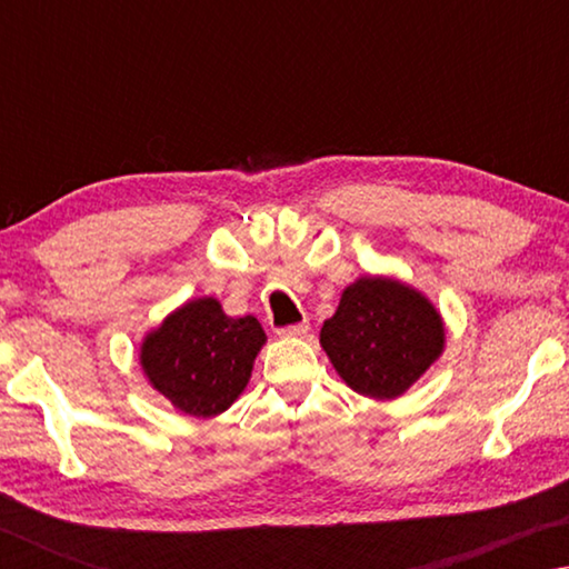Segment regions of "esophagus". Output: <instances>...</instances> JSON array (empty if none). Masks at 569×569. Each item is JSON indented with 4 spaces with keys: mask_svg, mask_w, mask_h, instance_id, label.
Returning a JSON list of instances; mask_svg holds the SVG:
<instances>
[{
    "mask_svg": "<svg viewBox=\"0 0 569 569\" xmlns=\"http://www.w3.org/2000/svg\"><path fill=\"white\" fill-rule=\"evenodd\" d=\"M308 329H311V326H308V321H301V323L281 326V329H278L276 333L281 336V339H296V336H306V333H308Z\"/></svg>",
    "mask_w": 569,
    "mask_h": 569,
    "instance_id": "obj_1",
    "label": "esophagus"
}]
</instances>
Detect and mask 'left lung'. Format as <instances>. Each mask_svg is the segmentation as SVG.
Segmentation results:
<instances>
[{"instance_id":"left-lung-1","label":"left lung","mask_w":569,"mask_h":569,"mask_svg":"<svg viewBox=\"0 0 569 569\" xmlns=\"http://www.w3.org/2000/svg\"><path fill=\"white\" fill-rule=\"evenodd\" d=\"M339 377L369 399H397L445 351V323L417 288L361 276L321 329Z\"/></svg>"}]
</instances>
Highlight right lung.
<instances>
[{
	"label": "right lung",
	"instance_id": "right-lung-1",
	"mask_svg": "<svg viewBox=\"0 0 569 569\" xmlns=\"http://www.w3.org/2000/svg\"><path fill=\"white\" fill-rule=\"evenodd\" d=\"M266 331L253 316L230 319L216 298L172 311L140 346L152 389L188 417H216L246 389Z\"/></svg>",
	"mask_w": 569,
	"mask_h": 569
}]
</instances>
